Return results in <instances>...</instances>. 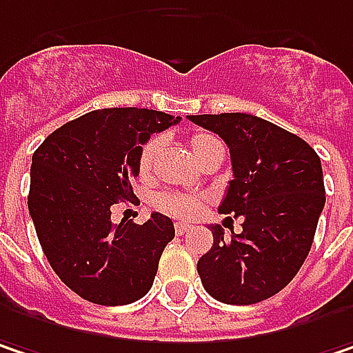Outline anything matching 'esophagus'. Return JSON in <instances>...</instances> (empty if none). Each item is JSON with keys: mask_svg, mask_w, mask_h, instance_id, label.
I'll return each instance as SVG.
<instances>
[{"mask_svg": "<svg viewBox=\"0 0 353 353\" xmlns=\"http://www.w3.org/2000/svg\"><path fill=\"white\" fill-rule=\"evenodd\" d=\"M190 228H192L190 224H181V222H176V232L179 234V236H181V234H185Z\"/></svg>", "mask_w": 353, "mask_h": 353, "instance_id": "34e87169", "label": "esophagus"}]
</instances>
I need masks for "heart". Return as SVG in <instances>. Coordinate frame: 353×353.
Returning <instances> with one entry per match:
<instances>
[{
    "label": "heart",
    "instance_id": "heart-1",
    "mask_svg": "<svg viewBox=\"0 0 353 353\" xmlns=\"http://www.w3.org/2000/svg\"><path fill=\"white\" fill-rule=\"evenodd\" d=\"M161 147L163 141L159 137H151L147 139L139 151V176L143 179H149L155 172V163H157V157L161 153ZM216 147H222L220 141L216 137H212L208 133H194L190 137V151L192 155L202 161L210 151H214ZM155 206L161 210V212H168L176 218H192L196 216L202 206H204V200L198 198V196H192V194H177V192H165L161 196H157L155 200Z\"/></svg>",
    "mask_w": 353,
    "mask_h": 353
}]
</instances>
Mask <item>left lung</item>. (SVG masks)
Returning a JSON list of instances; mask_svg holds the SVG:
<instances>
[{
	"label": "left lung",
	"instance_id": "left-lung-1",
	"mask_svg": "<svg viewBox=\"0 0 353 353\" xmlns=\"http://www.w3.org/2000/svg\"><path fill=\"white\" fill-rule=\"evenodd\" d=\"M188 119L228 145L234 179L218 210L242 218L230 241L212 226L214 244L198 261L202 285L222 303L265 301L293 281L311 250L325 206L321 159L301 137L254 114Z\"/></svg>",
	"mask_w": 353,
	"mask_h": 353
}]
</instances>
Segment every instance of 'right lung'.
I'll use <instances>...</instances> for the list:
<instances>
[{
    "instance_id": "1",
    "label": "right lung",
    "mask_w": 353,
    "mask_h": 353,
    "mask_svg": "<svg viewBox=\"0 0 353 353\" xmlns=\"http://www.w3.org/2000/svg\"><path fill=\"white\" fill-rule=\"evenodd\" d=\"M179 117L151 109H101L62 125L32 155L28 210L50 267L82 299L127 305L153 285L174 241V222L153 212L143 224H112L111 206L133 200L139 151Z\"/></svg>"
}]
</instances>
